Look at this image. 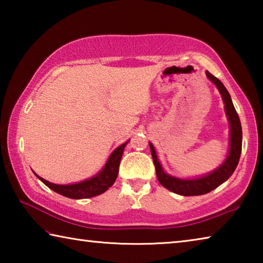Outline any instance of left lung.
<instances>
[{"label": "left lung", "instance_id": "obj_1", "mask_svg": "<svg viewBox=\"0 0 263 263\" xmlns=\"http://www.w3.org/2000/svg\"><path fill=\"white\" fill-rule=\"evenodd\" d=\"M206 77L210 81L216 84V87L220 92L221 99L225 103V112L226 116H228L230 124V149L225 161L217 169H215V171L209 173V174L204 176L196 177V179H179V177L167 174V173L163 171L161 163H160L157 157V152H155L154 146L152 145V142H149L151 153H152L155 172H157V177L160 184L163 185L166 189L173 191V193L182 196H198L208 194L213 189H216L217 186H219L221 183H224V182L226 180H229L230 176L233 174V172L238 166L240 154H241V123H240L239 116L234 109V105L232 103V100H231L228 89L225 88L220 80L213 77V75L211 73H209L208 70Z\"/></svg>", "mask_w": 263, "mask_h": 263}]
</instances>
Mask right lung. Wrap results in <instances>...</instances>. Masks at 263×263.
Segmentation results:
<instances>
[{
    "instance_id": "add662e5",
    "label": "right lung",
    "mask_w": 263,
    "mask_h": 263,
    "mask_svg": "<svg viewBox=\"0 0 263 263\" xmlns=\"http://www.w3.org/2000/svg\"><path fill=\"white\" fill-rule=\"evenodd\" d=\"M127 142L128 140L126 142H124V144H122L121 146H118V147L111 153L108 161H106L104 167L102 168V171L99 173V174H96L95 176H92L88 180L79 182V183L66 184V185L54 184L46 180H44L43 177L38 176L35 173L34 175L37 176L44 184L47 185L48 188L52 189L53 191H55L58 194L65 196V197L73 198V199L94 197V196L105 193V191L115 183V181L117 179V175H118L119 163H121L124 148H125Z\"/></svg>"
}]
</instances>
